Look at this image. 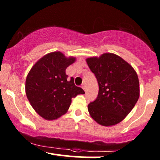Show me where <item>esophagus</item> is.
<instances>
[{
  "label": "esophagus",
  "instance_id": "34e87169",
  "mask_svg": "<svg viewBox=\"0 0 160 160\" xmlns=\"http://www.w3.org/2000/svg\"><path fill=\"white\" fill-rule=\"evenodd\" d=\"M81 87L82 88V89H83V90L86 92V85H85V84H82V85L81 86Z\"/></svg>",
  "mask_w": 160,
  "mask_h": 160
}]
</instances>
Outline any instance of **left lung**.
<instances>
[{
  "mask_svg": "<svg viewBox=\"0 0 160 160\" xmlns=\"http://www.w3.org/2000/svg\"><path fill=\"white\" fill-rule=\"evenodd\" d=\"M86 62L99 87L97 98L88 105L89 114L102 126H114L124 120L138 100L137 73L131 65L113 53L90 57Z\"/></svg>",
  "mask_w": 160,
  "mask_h": 160,
  "instance_id": "obj_1",
  "label": "left lung"
}]
</instances>
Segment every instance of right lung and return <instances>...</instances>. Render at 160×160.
I'll use <instances>...</instances> for the list:
<instances>
[{
    "instance_id": "add662e5",
    "label": "right lung",
    "mask_w": 160,
    "mask_h": 160,
    "mask_svg": "<svg viewBox=\"0 0 160 160\" xmlns=\"http://www.w3.org/2000/svg\"><path fill=\"white\" fill-rule=\"evenodd\" d=\"M76 61L63 53L49 52L33 65L25 80V93L34 110L47 120L59 118L67 113L71 98L84 94L75 86L74 78L68 80L65 70Z\"/></svg>"
}]
</instances>
